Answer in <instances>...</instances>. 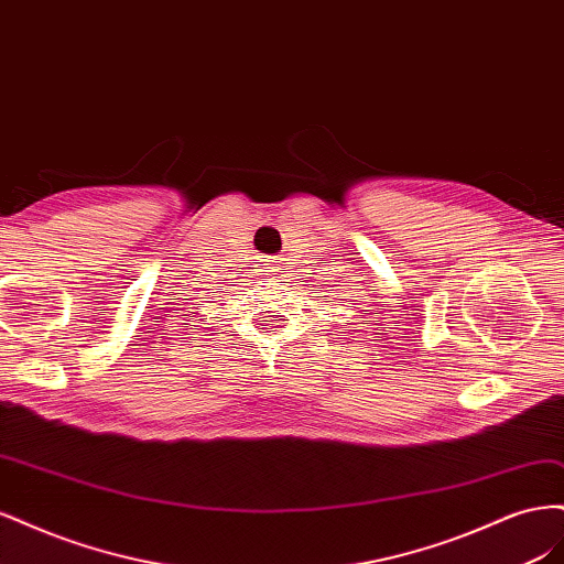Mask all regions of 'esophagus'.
Here are the masks:
<instances>
[{
    "instance_id": "obj_1",
    "label": "esophagus",
    "mask_w": 564,
    "mask_h": 564,
    "mask_svg": "<svg viewBox=\"0 0 564 564\" xmlns=\"http://www.w3.org/2000/svg\"><path fill=\"white\" fill-rule=\"evenodd\" d=\"M263 272H275V265H272V263H263Z\"/></svg>"
}]
</instances>
